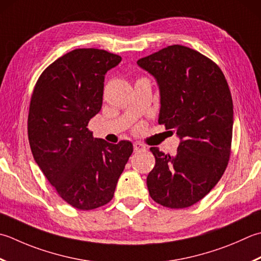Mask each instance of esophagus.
Returning <instances> with one entry per match:
<instances>
[{
  "label": "esophagus",
  "instance_id": "1",
  "mask_svg": "<svg viewBox=\"0 0 261 261\" xmlns=\"http://www.w3.org/2000/svg\"><path fill=\"white\" fill-rule=\"evenodd\" d=\"M134 149H135V151L146 150V146L140 144V142H135V144H134Z\"/></svg>",
  "mask_w": 261,
  "mask_h": 261
}]
</instances>
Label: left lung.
Returning <instances> with one entry per match:
<instances>
[{"mask_svg":"<svg viewBox=\"0 0 261 261\" xmlns=\"http://www.w3.org/2000/svg\"><path fill=\"white\" fill-rule=\"evenodd\" d=\"M137 63L160 86L158 123L181 139L174 156L150 148L156 164L147 176L149 195L167 208L190 207L217 185L231 156L233 101L225 75L214 61L182 45Z\"/></svg>","mask_w":261,"mask_h":261,"instance_id":"left-lung-1","label":"left lung"}]
</instances>
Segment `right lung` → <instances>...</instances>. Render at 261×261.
Segmentation results:
<instances>
[{
    "mask_svg": "<svg viewBox=\"0 0 261 261\" xmlns=\"http://www.w3.org/2000/svg\"><path fill=\"white\" fill-rule=\"evenodd\" d=\"M121 60L105 49L71 50L43 71L30 99L28 139L35 161L58 195L80 211L112 200L134 151L130 141L110 144L88 129L103 104L105 74Z\"/></svg>",
    "mask_w": 261,
    "mask_h": 261,
    "instance_id": "1",
    "label": "right lung"
}]
</instances>
